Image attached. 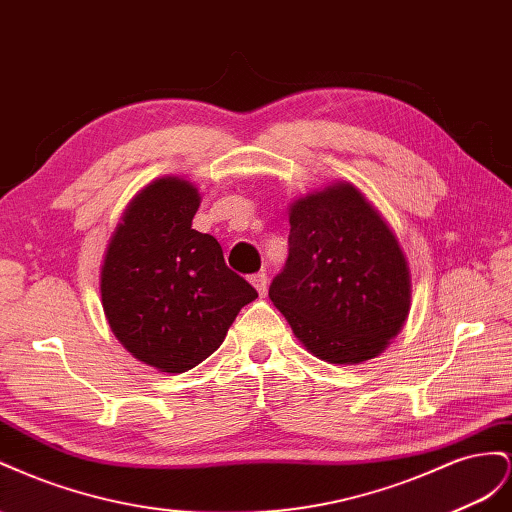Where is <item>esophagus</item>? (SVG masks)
<instances>
[{
  "mask_svg": "<svg viewBox=\"0 0 512 512\" xmlns=\"http://www.w3.org/2000/svg\"><path fill=\"white\" fill-rule=\"evenodd\" d=\"M251 283L259 291V296H266V291H268V274L266 272H255L251 276Z\"/></svg>",
  "mask_w": 512,
  "mask_h": 512,
  "instance_id": "obj_1",
  "label": "esophagus"
}]
</instances>
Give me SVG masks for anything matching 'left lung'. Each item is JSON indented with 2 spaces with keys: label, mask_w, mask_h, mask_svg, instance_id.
I'll list each match as a JSON object with an SVG mask.
<instances>
[{
  "label": "left lung",
  "mask_w": 512,
  "mask_h": 512,
  "mask_svg": "<svg viewBox=\"0 0 512 512\" xmlns=\"http://www.w3.org/2000/svg\"><path fill=\"white\" fill-rule=\"evenodd\" d=\"M289 255L268 296L311 354L358 364L397 337L410 311V270L384 218L352 184L296 201Z\"/></svg>",
  "instance_id": "obj_1"
}]
</instances>
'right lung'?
<instances>
[{
  "instance_id": "1",
  "label": "right lung",
  "mask_w": 512,
  "mask_h": 512,
  "mask_svg": "<svg viewBox=\"0 0 512 512\" xmlns=\"http://www.w3.org/2000/svg\"><path fill=\"white\" fill-rule=\"evenodd\" d=\"M199 199L180 178L145 186L115 229L100 272L113 334L165 373H184L214 354L242 306L257 298L227 268L216 238L193 229Z\"/></svg>"
}]
</instances>
